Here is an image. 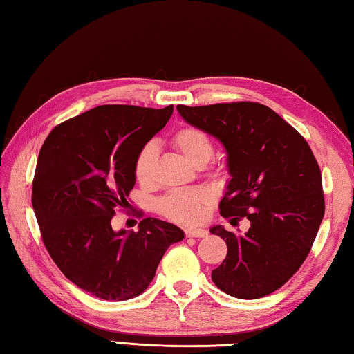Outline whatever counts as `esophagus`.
<instances>
[{"label": "esophagus", "mask_w": 354, "mask_h": 354, "mask_svg": "<svg viewBox=\"0 0 354 354\" xmlns=\"http://www.w3.org/2000/svg\"><path fill=\"white\" fill-rule=\"evenodd\" d=\"M207 234H208V232L205 230H202V228H187L185 230V236L187 237H198V239H201V237H205Z\"/></svg>", "instance_id": "obj_1"}]
</instances>
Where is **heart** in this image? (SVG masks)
<instances>
[{"instance_id": "obj_1", "label": "heart", "mask_w": 354, "mask_h": 354, "mask_svg": "<svg viewBox=\"0 0 354 354\" xmlns=\"http://www.w3.org/2000/svg\"><path fill=\"white\" fill-rule=\"evenodd\" d=\"M173 146L194 165L208 162L213 155L212 140L198 127H183L173 135ZM156 147L147 142L141 147L135 161V176L138 183L149 185L155 181ZM213 204V194L205 189L173 190L158 201V212L167 219L178 223H198L204 219L209 205Z\"/></svg>"}]
</instances>
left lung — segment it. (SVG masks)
Segmentation results:
<instances>
[{
	"instance_id": "obj_1",
	"label": "left lung",
	"mask_w": 354,
	"mask_h": 354,
	"mask_svg": "<svg viewBox=\"0 0 354 354\" xmlns=\"http://www.w3.org/2000/svg\"><path fill=\"white\" fill-rule=\"evenodd\" d=\"M178 112L227 152L231 179L221 214L251 222L243 236L209 228L228 248L212 280L240 299L266 297L297 272L317 237L326 209L319 165L301 135L265 104H178Z\"/></svg>"
}]
</instances>
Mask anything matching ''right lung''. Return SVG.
Listing matches in <instances>:
<instances>
[{
    "instance_id": "1",
    "label": "right lung",
    "mask_w": 354,
    "mask_h": 354,
    "mask_svg": "<svg viewBox=\"0 0 354 354\" xmlns=\"http://www.w3.org/2000/svg\"><path fill=\"white\" fill-rule=\"evenodd\" d=\"M171 112L173 104H104L56 126L41 147L32 204L44 245L62 274L97 298L138 297L167 248L185 236L155 217L142 219L137 232L111 225L135 185L141 147Z\"/></svg>"
}]
</instances>
